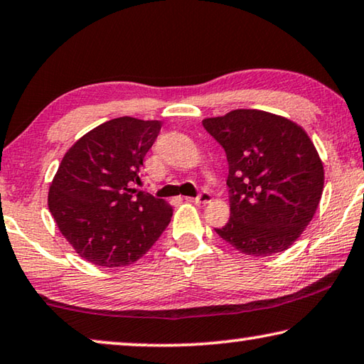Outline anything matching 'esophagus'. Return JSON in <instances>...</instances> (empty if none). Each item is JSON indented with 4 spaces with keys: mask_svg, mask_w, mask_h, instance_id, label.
Wrapping results in <instances>:
<instances>
[{
    "mask_svg": "<svg viewBox=\"0 0 364 364\" xmlns=\"http://www.w3.org/2000/svg\"><path fill=\"white\" fill-rule=\"evenodd\" d=\"M210 199H212V194L204 189V191H200L196 198H189L188 200H191V203H196V204H207L210 203Z\"/></svg>",
    "mask_w": 364,
    "mask_h": 364,
    "instance_id": "1",
    "label": "esophagus"
}]
</instances>
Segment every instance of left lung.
<instances>
[{
  "label": "left lung",
  "mask_w": 364,
  "mask_h": 364,
  "mask_svg": "<svg viewBox=\"0 0 364 364\" xmlns=\"http://www.w3.org/2000/svg\"><path fill=\"white\" fill-rule=\"evenodd\" d=\"M203 126L228 161L232 213L215 233L247 256L288 250L314 217L324 188V166L306 132L261 109H233Z\"/></svg>",
  "instance_id": "1"
}]
</instances>
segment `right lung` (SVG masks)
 I'll return each instance as SVG.
<instances>
[{"label":"right lung","instance_id":"right-lung-1","mask_svg":"<svg viewBox=\"0 0 364 364\" xmlns=\"http://www.w3.org/2000/svg\"><path fill=\"white\" fill-rule=\"evenodd\" d=\"M160 128V121L109 119L63 157L48 207L63 236L85 261L103 267L129 265L168 227L171 207L134 188Z\"/></svg>","mask_w":364,"mask_h":364}]
</instances>
